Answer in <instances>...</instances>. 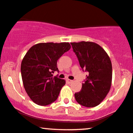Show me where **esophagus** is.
Wrapping results in <instances>:
<instances>
[{
    "label": "esophagus",
    "mask_w": 133,
    "mask_h": 133,
    "mask_svg": "<svg viewBox=\"0 0 133 133\" xmlns=\"http://www.w3.org/2000/svg\"><path fill=\"white\" fill-rule=\"evenodd\" d=\"M66 81L68 84H71V83L72 82V80H70V79H67Z\"/></svg>",
    "instance_id": "esophagus-1"
}]
</instances>
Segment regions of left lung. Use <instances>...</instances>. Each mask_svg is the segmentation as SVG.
I'll return each instance as SVG.
<instances>
[{
	"label": "left lung",
	"instance_id": "left-lung-1",
	"mask_svg": "<svg viewBox=\"0 0 133 133\" xmlns=\"http://www.w3.org/2000/svg\"><path fill=\"white\" fill-rule=\"evenodd\" d=\"M83 71L88 72L81 90L74 94L78 103L86 107L97 106L109 92L112 81V65L100 45L90 41L71 43Z\"/></svg>",
	"mask_w": 133,
	"mask_h": 133
}]
</instances>
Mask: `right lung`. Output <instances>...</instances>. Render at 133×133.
<instances>
[{
  "instance_id": "1",
  "label": "right lung",
  "mask_w": 133,
  "mask_h": 133,
  "mask_svg": "<svg viewBox=\"0 0 133 133\" xmlns=\"http://www.w3.org/2000/svg\"><path fill=\"white\" fill-rule=\"evenodd\" d=\"M69 43H41L30 48L21 64L24 88L33 102L46 106L57 100L65 81L57 76V60L71 48Z\"/></svg>"
}]
</instances>
